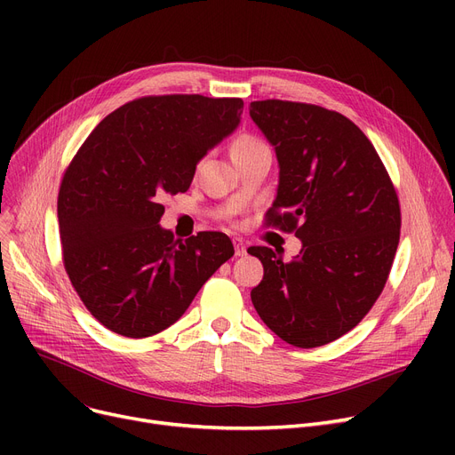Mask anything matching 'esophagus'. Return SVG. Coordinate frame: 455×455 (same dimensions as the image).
<instances>
[{
	"instance_id": "obj_1",
	"label": "esophagus",
	"mask_w": 455,
	"mask_h": 455,
	"mask_svg": "<svg viewBox=\"0 0 455 455\" xmlns=\"http://www.w3.org/2000/svg\"><path fill=\"white\" fill-rule=\"evenodd\" d=\"M234 252H235V256L247 254V245L242 240H234Z\"/></svg>"
}]
</instances>
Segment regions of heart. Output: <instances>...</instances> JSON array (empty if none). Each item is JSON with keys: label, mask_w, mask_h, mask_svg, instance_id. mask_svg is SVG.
Instances as JSON below:
<instances>
[{"label": "heart", "mask_w": 455, "mask_h": 455, "mask_svg": "<svg viewBox=\"0 0 455 455\" xmlns=\"http://www.w3.org/2000/svg\"><path fill=\"white\" fill-rule=\"evenodd\" d=\"M261 148H267V146L259 138H256L252 134H242V136H237L235 141L232 143V156L237 158V156L252 153Z\"/></svg>", "instance_id": "b5f03b06"}]
</instances>
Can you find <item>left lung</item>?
<instances>
[{"label": "left lung", "instance_id": "1", "mask_svg": "<svg viewBox=\"0 0 455 455\" xmlns=\"http://www.w3.org/2000/svg\"><path fill=\"white\" fill-rule=\"evenodd\" d=\"M249 112L280 165L266 225L302 242L291 261L269 247L247 249L264 264L251 299L280 339L323 347L357 326L384 291L400 240L396 189L343 114L282 100L252 101Z\"/></svg>", "mask_w": 455, "mask_h": 455}]
</instances>
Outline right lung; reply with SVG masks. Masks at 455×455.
<instances>
[{"label":"right lung","mask_w":455,"mask_h":455,"mask_svg":"<svg viewBox=\"0 0 455 455\" xmlns=\"http://www.w3.org/2000/svg\"><path fill=\"white\" fill-rule=\"evenodd\" d=\"M240 98L146 95L95 127L66 167L57 201L62 264L88 312L110 331L149 338L177 323L234 254L223 232L175 240L158 221L197 162L228 136Z\"/></svg>","instance_id":"add662e5"}]
</instances>
